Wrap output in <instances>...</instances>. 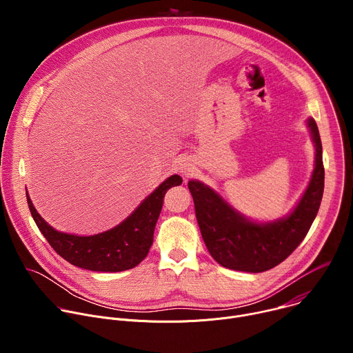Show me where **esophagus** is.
I'll return each instance as SVG.
<instances>
[{
    "label": "esophagus",
    "mask_w": 353,
    "mask_h": 353,
    "mask_svg": "<svg viewBox=\"0 0 353 353\" xmlns=\"http://www.w3.org/2000/svg\"><path fill=\"white\" fill-rule=\"evenodd\" d=\"M180 172H181L185 177H190V176H192V173H194V168H192V165H191L190 162L184 161V162L180 165Z\"/></svg>",
    "instance_id": "esophagus-1"
}]
</instances>
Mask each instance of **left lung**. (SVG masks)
Segmentation results:
<instances>
[{"label": "left lung", "mask_w": 353, "mask_h": 353, "mask_svg": "<svg viewBox=\"0 0 353 353\" xmlns=\"http://www.w3.org/2000/svg\"><path fill=\"white\" fill-rule=\"evenodd\" d=\"M316 146V162L310 183L294 210L271 222H253L211 187L198 180L188 181L196 222L212 259L225 268L264 272L286 260L306 237L317 216L324 192L323 146L317 124L307 120Z\"/></svg>", "instance_id": "1"}]
</instances>
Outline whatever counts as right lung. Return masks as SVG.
Here are the masks:
<instances>
[{
    "instance_id": "obj_1",
    "label": "right lung",
    "mask_w": 353,
    "mask_h": 353,
    "mask_svg": "<svg viewBox=\"0 0 353 353\" xmlns=\"http://www.w3.org/2000/svg\"><path fill=\"white\" fill-rule=\"evenodd\" d=\"M181 181L180 176H170L148 195L125 221L93 236H77L53 229L39 215L30 196L26 195V198L39 230L59 256L83 270L120 272L137 267L148 256L154 243V232L165 194L169 188L180 185Z\"/></svg>"
}]
</instances>
